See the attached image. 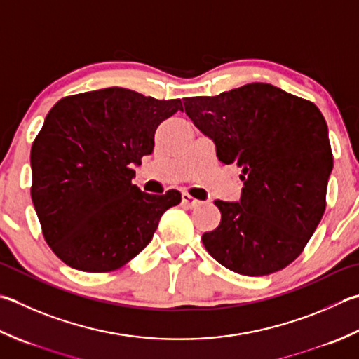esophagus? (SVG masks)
Instances as JSON below:
<instances>
[{
  "label": "esophagus",
  "mask_w": 359,
  "mask_h": 359,
  "mask_svg": "<svg viewBox=\"0 0 359 359\" xmlns=\"http://www.w3.org/2000/svg\"><path fill=\"white\" fill-rule=\"evenodd\" d=\"M182 203H184V205H187L188 208H198V207H201V201H198V199H194L193 196H189L188 193H184L182 194Z\"/></svg>",
  "instance_id": "esophagus-1"
}]
</instances>
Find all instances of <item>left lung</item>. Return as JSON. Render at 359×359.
Listing matches in <instances>:
<instances>
[{
  "mask_svg": "<svg viewBox=\"0 0 359 359\" xmlns=\"http://www.w3.org/2000/svg\"><path fill=\"white\" fill-rule=\"evenodd\" d=\"M185 114L213 140L221 163L241 168L240 202L215 201L221 222L202 235L217 263L269 276L296 259L325 212L333 154L316 105L271 83L185 97Z\"/></svg>",
  "mask_w": 359,
  "mask_h": 359,
  "instance_id": "left-lung-1",
  "label": "left lung"
}]
</instances>
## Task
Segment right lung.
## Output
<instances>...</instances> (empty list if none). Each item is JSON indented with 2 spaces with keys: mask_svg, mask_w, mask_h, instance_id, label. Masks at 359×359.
I'll return each mask as SVG.
<instances>
[{
  "mask_svg": "<svg viewBox=\"0 0 359 359\" xmlns=\"http://www.w3.org/2000/svg\"><path fill=\"white\" fill-rule=\"evenodd\" d=\"M177 110L180 100L119 87L67 96L49 110L31 149V196L46 243L69 268H121L180 203L175 189L147 194L132 184L158 124Z\"/></svg>",
  "mask_w": 359,
  "mask_h": 359,
  "instance_id": "add662e5",
  "label": "right lung"
}]
</instances>
